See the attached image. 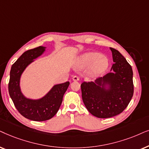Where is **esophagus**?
I'll return each instance as SVG.
<instances>
[{
  "mask_svg": "<svg viewBox=\"0 0 149 149\" xmlns=\"http://www.w3.org/2000/svg\"><path fill=\"white\" fill-rule=\"evenodd\" d=\"M72 80H73V81H78L79 80H80V78H79L78 76H73V78H72Z\"/></svg>",
  "mask_w": 149,
  "mask_h": 149,
  "instance_id": "34e87169",
  "label": "esophagus"
}]
</instances>
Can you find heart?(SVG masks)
Here are the masks:
<instances>
[{"label":"heart","mask_w":149,"mask_h":149,"mask_svg":"<svg viewBox=\"0 0 149 149\" xmlns=\"http://www.w3.org/2000/svg\"><path fill=\"white\" fill-rule=\"evenodd\" d=\"M78 69L88 67L86 75L88 78H96L104 74L109 67V61L106 56L98 52H86L80 56L77 61Z\"/></svg>","instance_id":"obj_1"}]
</instances>
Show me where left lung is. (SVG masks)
Returning <instances> with one entry per match:
<instances>
[{"label": "left lung", "mask_w": 149, "mask_h": 149, "mask_svg": "<svg viewBox=\"0 0 149 149\" xmlns=\"http://www.w3.org/2000/svg\"><path fill=\"white\" fill-rule=\"evenodd\" d=\"M110 49L114 61L111 72L95 82L81 84L83 102L88 112L97 118H110L120 114L134 94L132 67L119 52Z\"/></svg>", "instance_id": "1"}]
</instances>
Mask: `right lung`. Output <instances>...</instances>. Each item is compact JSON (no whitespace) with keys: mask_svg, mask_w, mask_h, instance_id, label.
Returning <instances> with one entry per match:
<instances>
[{"mask_svg":"<svg viewBox=\"0 0 149 149\" xmlns=\"http://www.w3.org/2000/svg\"><path fill=\"white\" fill-rule=\"evenodd\" d=\"M46 47L39 46L26 51L12 65L10 71L9 93L18 112L28 119L44 121L50 119L56 114L63 102V97L69 85V82L55 84L39 99L28 98L20 88V78L26 68L41 56Z\"/></svg>","mask_w":149,"mask_h":149,"instance_id":"right-lung-1","label":"right lung"}]
</instances>
